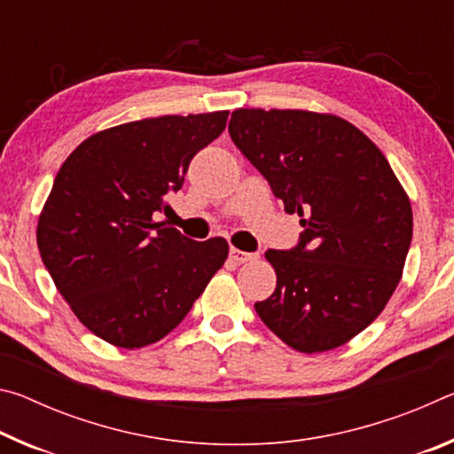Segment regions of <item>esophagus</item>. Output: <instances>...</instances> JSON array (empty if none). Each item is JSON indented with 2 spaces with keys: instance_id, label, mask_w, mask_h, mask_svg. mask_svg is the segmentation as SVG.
Masks as SVG:
<instances>
[{
  "instance_id": "34e87169",
  "label": "esophagus",
  "mask_w": 454,
  "mask_h": 454,
  "mask_svg": "<svg viewBox=\"0 0 454 454\" xmlns=\"http://www.w3.org/2000/svg\"><path fill=\"white\" fill-rule=\"evenodd\" d=\"M258 254L256 252H242L238 248H230V260L236 264H244V262H250V260H254Z\"/></svg>"
}]
</instances>
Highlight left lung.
Here are the masks:
<instances>
[{"instance_id": "obj_1", "label": "left lung", "mask_w": 454, "mask_h": 454, "mask_svg": "<svg viewBox=\"0 0 454 454\" xmlns=\"http://www.w3.org/2000/svg\"><path fill=\"white\" fill-rule=\"evenodd\" d=\"M228 132L301 216L290 250H268L276 288L258 317L288 347L325 352L379 317L403 276L412 210L382 152L347 120L302 110H236Z\"/></svg>"}]
</instances>
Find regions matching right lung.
<instances>
[{
    "instance_id": "right-lung-1",
    "label": "right lung",
    "mask_w": 454,
    "mask_h": 454,
    "mask_svg": "<svg viewBox=\"0 0 454 454\" xmlns=\"http://www.w3.org/2000/svg\"><path fill=\"white\" fill-rule=\"evenodd\" d=\"M226 120L212 112L104 129L53 180L37 224L43 266L82 325L114 347L164 338L224 264V238L196 242L153 218Z\"/></svg>"
}]
</instances>
